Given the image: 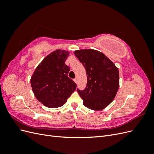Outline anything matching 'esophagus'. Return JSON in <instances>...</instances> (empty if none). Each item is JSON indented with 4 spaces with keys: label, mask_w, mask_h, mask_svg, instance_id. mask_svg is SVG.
Masks as SVG:
<instances>
[{
    "label": "esophagus",
    "mask_w": 154,
    "mask_h": 154,
    "mask_svg": "<svg viewBox=\"0 0 154 154\" xmlns=\"http://www.w3.org/2000/svg\"><path fill=\"white\" fill-rule=\"evenodd\" d=\"M74 81L76 83H78V79H77V78H74Z\"/></svg>",
    "instance_id": "esophagus-1"
}]
</instances>
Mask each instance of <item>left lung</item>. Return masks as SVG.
Instances as JSON below:
<instances>
[{"label":"left lung","mask_w":154,"mask_h":154,"mask_svg":"<svg viewBox=\"0 0 154 154\" xmlns=\"http://www.w3.org/2000/svg\"><path fill=\"white\" fill-rule=\"evenodd\" d=\"M83 66L87 83L85 89L77 88L87 108L100 110L108 106L117 94L119 85L118 69L102 53L93 49L74 52Z\"/></svg>","instance_id":"obj_1"}]
</instances>
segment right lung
<instances>
[{"label":"right lung","mask_w":154,"mask_h":154,"mask_svg":"<svg viewBox=\"0 0 154 154\" xmlns=\"http://www.w3.org/2000/svg\"><path fill=\"white\" fill-rule=\"evenodd\" d=\"M69 53L57 50L47 56L31 78L36 99L49 108H57L66 103L76 90V84L68 77L70 67L65 63Z\"/></svg>","instance_id":"obj_1"}]
</instances>
